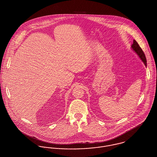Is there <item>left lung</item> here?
<instances>
[{"instance_id":"obj_1","label":"left lung","mask_w":157,"mask_h":157,"mask_svg":"<svg viewBox=\"0 0 157 157\" xmlns=\"http://www.w3.org/2000/svg\"><path fill=\"white\" fill-rule=\"evenodd\" d=\"M131 48L138 55V56L140 57V59L142 60V62L144 63V65L146 67H147V61H146V58L144 55V53L143 52V50L141 49L140 46L138 44V43L136 42V40H134L133 44L131 46Z\"/></svg>"}]
</instances>
